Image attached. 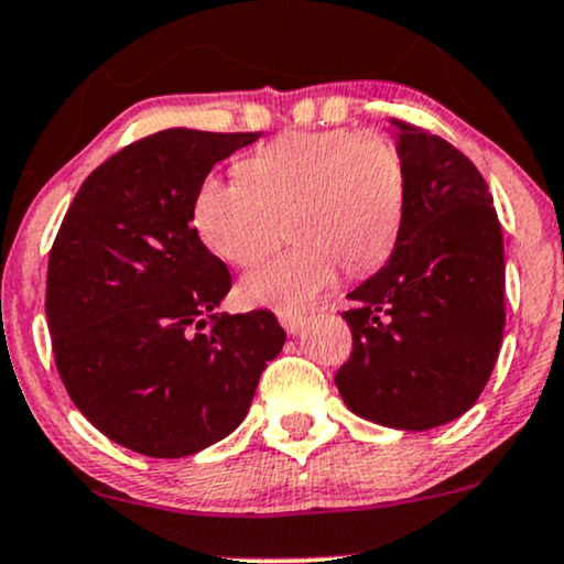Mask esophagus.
<instances>
[{"mask_svg": "<svg viewBox=\"0 0 564 564\" xmlns=\"http://www.w3.org/2000/svg\"><path fill=\"white\" fill-rule=\"evenodd\" d=\"M278 321H281L283 328H286V334H291V336L300 334L302 325H304L302 315H286V312H281V315H278Z\"/></svg>", "mask_w": 564, "mask_h": 564, "instance_id": "obj_1", "label": "esophagus"}]
</instances>
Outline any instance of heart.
<instances>
[{
  "mask_svg": "<svg viewBox=\"0 0 564 564\" xmlns=\"http://www.w3.org/2000/svg\"><path fill=\"white\" fill-rule=\"evenodd\" d=\"M241 178L209 175L194 196V226L213 254L236 268L296 243L241 283L243 302L286 315L307 310L338 278L378 268L397 241L406 162L389 135L349 128L286 133L239 165Z\"/></svg>",
  "mask_w": 564,
  "mask_h": 564,
  "instance_id": "obj_1",
  "label": "heart"
}]
</instances>
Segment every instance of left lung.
<instances>
[{
	"instance_id": "obj_1",
	"label": "left lung",
	"mask_w": 564,
	"mask_h": 564,
	"mask_svg": "<svg viewBox=\"0 0 564 564\" xmlns=\"http://www.w3.org/2000/svg\"><path fill=\"white\" fill-rule=\"evenodd\" d=\"M406 162L404 217L389 262L344 312L351 357L336 372L355 415L429 431L465 415L505 336V241L478 167L423 128L391 120Z\"/></svg>"
}]
</instances>
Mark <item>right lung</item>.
<instances>
[{
  "instance_id": "right-lung-1",
  "label": "right lung",
  "mask_w": 564,
  "mask_h": 564,
  "mask_svg": "<svg viewBox=\"0 0 564 564\" xmlns=\"http://www.w3.org/2000/svg\"><path fill=\"white\" fill-rule=\"evenodd\" d=\"M260 133L167 128L84 181L46 270L52 351L73 404L115 444L188 457L239 429L286 334L268 310L215 312L230 291L192 226L215 162Z\"/></svg>"
}]
</instances>
